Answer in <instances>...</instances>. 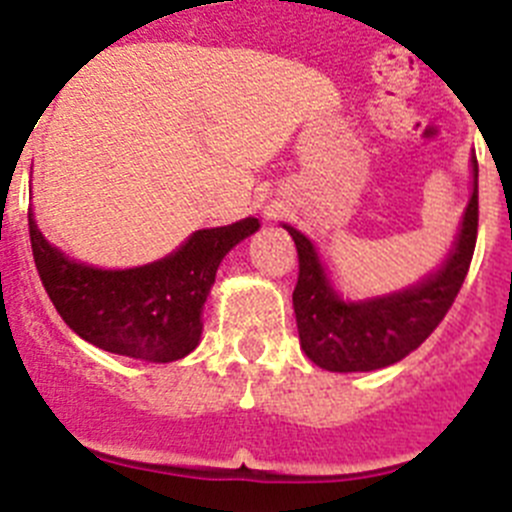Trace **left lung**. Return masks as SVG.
Wrapping results in <instances>:
<instances>
[{"label":"left lung","mask_w":512,"mask_h":512,"mask_svg":"<svg viewBox=\"0 0 512 512\" xmlns=\"http://www.w3.org/2000/svg\"><path fill=\"white\" fill-rule=\"evenodd\" d=\"M474 192L461 233L446 264L423 284L369 302H343L328 284L318 251L300 230H289L297 246L295 302L302 351L328 372H372L405 359L438 328L467 279L479 225L477 158H472Z\"/></svg>","instance_id":"left-lung-1"}]
</instances>
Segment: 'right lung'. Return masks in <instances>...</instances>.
Masks as SVG:
<instances>
[{"label": "right lung", "instance_id": "add662e5", "mask_svg": "<svg viewBox=\"0 0 512 512\" xmlns=\"http://www.w3.org/2000/svg\"><path fill=\"white\" fill-rule=\"evenodd\" d=\"M35 269L53 307L84 341L130 359L176 361L202 333V305L225 253L259 230L256 217L225 228L197 230L156 264L104 271L63 256L45 241L27 212Z\"/></svg>", "mask_w": 512, "mask_h": 512}]
</instances>
